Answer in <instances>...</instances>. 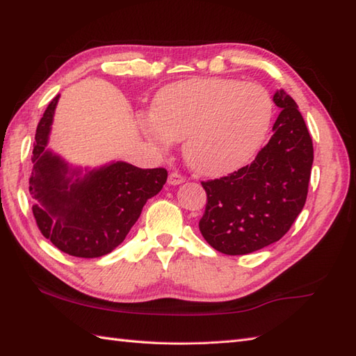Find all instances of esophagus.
<instances>
[{"label":"esophagus","instance_id":"esophagus-1","mask_svg":"<svg viewBox=\"0 0 356 356\" xmlns=\"http://www.w3.org/2000/svg\"><path fill=\"white\" fill-rule=\"evenodd\" d=\"M184 177L181 175V173H178V172H172L170 175H169V179H168V183L169 184H172V186H178V184H181V183H184Z\"/></svg>","mask_w":356,"mask_h":356}]
</instances>
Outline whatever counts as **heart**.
Segmentation results:
<instances>
[{
    "label": "heart",
    "mask_w": 356,
    "mask_h": 356,
    "mask_svg": "<svg viewBox=\"0 0 356 356\" xmlns=\"http://www.w3.org/2000/svg\"><path fill=\"white\" fill-rule=\"evenodd\" d=\"M273 99L262 85L233 79H192L156 94L146 136L158 146L184 140V156L204 175H219L247 163L265 140Z\"/></svg>",
    "instance_id": "obj_1"
}]
</instances>
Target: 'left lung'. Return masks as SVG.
Returning a JSON list of instances; mask_svg holds the SVG:
<instances>
[{"label":"left lung","instance_id":"8db88e82","mask_svg":"<svg viewBox=\"0 0 356 356\" xmlns=\"http://www.w3.org/2000/svg\"><path fill=\"white\" fill-rule=\"evenodd\" d=\"M273 100L282 111L273 137L252 163L227 177L201 181L207 193L201 234L228 256L248 254L282 239L306 202L312 138L289 94L277 90Z\"/></svg>","mask_w":356,"mask_h":356}]
</instances>
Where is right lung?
I'll return each mask as SVG.
<instances>
[{
	"label": "right lung",
	"instance_id": "right-lung-1",
	"mask_svg": "<svg viewBox=\"0 0 356 356\" xmlns=\"http://www.w3.org/2000/svg\"><path fill=\"white\" fill-rule=\"evenodd\" d=\"M58 100L47 106L35 134L31 210L42 236L58 250L83 259L105 256L124 241L146 201L161 191L168 170L117 161L70 184L67 164L45 149Z\"/></svg>",
	"mask_w": 356,
	"mask_h": 356
}]
</instances>
